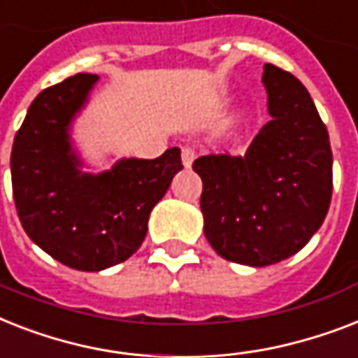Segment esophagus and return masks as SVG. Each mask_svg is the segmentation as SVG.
<instances>
[{
  "label": "esophagus",
  "instance_id": "esophagus-1",
  "mask_svg": "<svg viewBox=\"0 0 358 358\" xmlns=\"http://www.w3.org/2000/svg\"><path fill=\"white\" fill-rule=\"evenodd\" d=\"M181 159H182V166H185V168H190L194 159H196V153H194V150H190V148H182Z\"/></svg>",
  "mask_w": 358,
  "mask_h": 358
}]
</instances>
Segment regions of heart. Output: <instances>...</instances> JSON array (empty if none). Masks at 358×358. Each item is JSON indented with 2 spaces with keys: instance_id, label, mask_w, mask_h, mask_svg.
<instances>
[{
  "instance_id": "1",
  "label": "heart",
  "mask_w": 358,
  "mask_h": 358,
  "mask_svg": "<svg viewBox=\"0 0 358 358\" xmlns=\"http://www.w3.org/2000/svg\"><path fill=\"white\" fill-rule=\"evenodd\" d=\"M240 116H242V114H238V116H236V120H234V122H240Z\"/></svg>"
}]
</instances>
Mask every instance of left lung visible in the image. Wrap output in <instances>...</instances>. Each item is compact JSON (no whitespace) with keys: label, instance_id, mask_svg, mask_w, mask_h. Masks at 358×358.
Here are the masks:
<instances>
[{"label":"left lung","instance_id":"1","mask_svg":"<svg viewBox=\"0 0 358 358\" xmlns=\"http://www.w3.org/2000/svg\"><path fill=\"white\" fill-rule=\"evenodd\" d=\"M271 120L244 157L207 155L192 168L203 181V233L220 257L262 268L307 245L333 194L329 133L296 77L264 64Z\"/></svg>","mask_w":358,"mask_h":358}]
</instances>
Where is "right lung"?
Instances as JSON below:
<instances>
[{"mask_svg": "<svg viewBox=\"0 0 358 358\" xmlns=\"http://www.w3.org/2000/svg\"><path fill=\"white\" fill-rule=\"evenodd\" d=\"M99 77L77 73L42 90L14 136L10 176L18 218L48 255L68 268L101 271L144 242L150 214L182 170L181 150L157 159L124 157L90 168L73 140Z\"/></svg>", "mask_w": 358, "mask_h": 358, "instance_id": "1", "label": "right lung"}]
</instances>
